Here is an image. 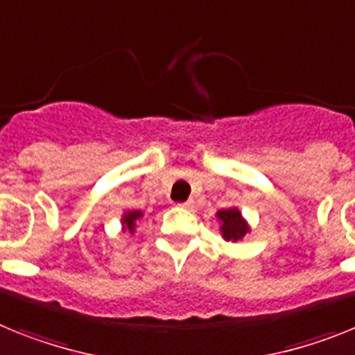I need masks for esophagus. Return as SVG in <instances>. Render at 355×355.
<instances>
[{
    "instance_id": "esophagus-1",
    "label": "esophagus",
    "mask_w": 355,
    "mask_h": 355,
    "mask_svg": "<svg viewBox=\"0 0 355 355\" xmlns=\"http://www.w3.org/2000/svg\"><path fill=\"white\" fill-rule=\"evenodd\" d=\"M178 207H182V209H193V202H191V200H187V202H182V203H178Z\"/></svg>"
}]
</instances>
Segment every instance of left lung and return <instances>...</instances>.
I'll list each match as a JSON object with an SVG mask.
<instances>
[{
    "label": "left lung",
    "mask_w": 355,
    "mask_h": 355,
    "mask_svg": "<svg viewBox=\"0 0 355 355\" xmlns=\"http://www.w3.org/2000/svg\"><path fill=\"white\" fill-rule=\"evenodd\" d=\"M216 218L220 220V232L225 241H241L243 237L250 232V225L237 207L221 209L216 212Z\"/></svg>",
    "instance_id": "8db88e82"
}]
</instances>
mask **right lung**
I'll use <instances>...</instances> for the list:
<instances>
[{
	"mask_svg": "<svg viewBox=\"0 0 355 355\" xmlns=\"http://www.w3.org/2000/svg\"><path fill=\"white\" fill-rule=\"evenodd\" d=\"M143 218V212L141 211H126L121 218V225L125 232H135V227H137V220Z\"/></svg>",
	"mask_w": 355,
	"mask_h": 355,
	"instance_id": "right-lung-1",
	"label": "right lung"
}]
</instances>
